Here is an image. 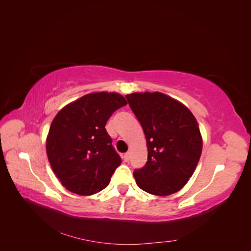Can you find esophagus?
Here are the masks:
<instances>
[{"label":"esophagus","instance_id":"1","mask_svg":"<svg viewBox=\"0 0 251 251\" xmlns=\"http://www.w3.org/2000/svg\"><path fill=\"white\" fill-rule=\"evenodd\" d=\"M128 160H130V153H128V151H126V153L124 155V161L127 162Z\"/></svg>","mask_w":251,"mask_h":251}]
</instances>
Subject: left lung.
Masks as SVG:
<instances>
[{
  "instance_id": "8db88e82",
  "label": "left lung",
  "mask_w": 251,
  "mask_h": 251,
  "mask_svg": "<svg viewBox=\"0 0 251 251\" xmlns=\"http://www.w3.org/2000/svg\"><path fill=\"white\" fill-rule=\"evenodd\" d=\"M126 98L147 138L148 161L134 171L137 185L156 196L177 193L192 177L202 153L195 116L184 104L160 92Z\"/></svg>"
}]
</instances>
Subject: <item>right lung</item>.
<instances>
[{
    "mask_svg": "<svg viewBox=\"0 0 251 251\" xmlns=\"http://www.w3.org/2000/svg\"><path fill=\"white\" fill-rule=\"evenodd\" d=\"M126 104L118 93H91L66 105L53 119L46 143L48 160L68 191L90 196L109 185L121 158L104 126Z\"/></svg>",
    "mask_w": 251,
    "mask_h": 251,
    "instance_id": "1",
    "label": "right lung"
}]
</instances>
